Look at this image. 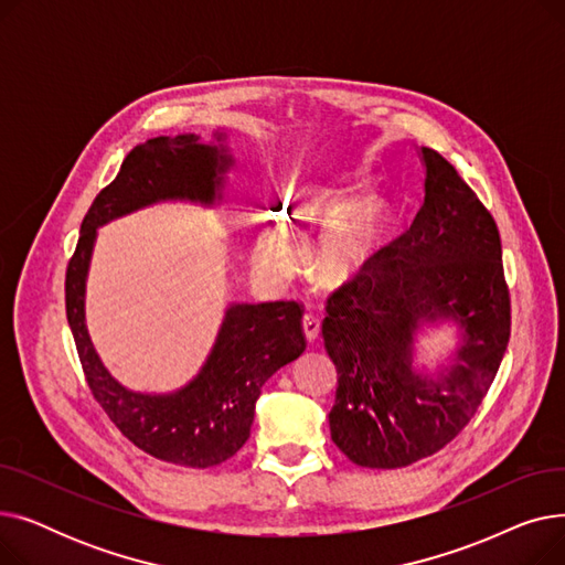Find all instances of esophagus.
Returning <instances> with one entry per match:
<instances>
[{
    "label": "esophagus",
    "mask_w": 565,
    "mask_h": 565,
    "mask_svg": "<svg viewBox=\"0 0 565 565\" xmlns=\"http://www.w3.org/2000/svg\"><path fill=\"white\" fill-rule=\"evenodd\" d=\"M302 330H305V337L309 343H313L320 334V320L313 316V313H305L302 318Z\"/></svg>",
    "instance_id": "obj_1"
}]
</instances>
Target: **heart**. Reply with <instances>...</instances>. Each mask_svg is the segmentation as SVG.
<instances>
[{
  "mask_svg": "<svg viewBox=\"0 0 565 565\" xmlns=\"http://www.w3.org/2000/svg\"><path fill=\"white\" fill-rule=\"evenodd\" d=\"M324 203L316 201L300 213L302 222H318L324 215ZM380 233V205L364 201L345 207L324 220L313 254L316 273L322 281L339 284L364 270L373 256ZM256 263L273 277H288L298 267V249L281 226H267L256 241Z\"/></svg>",
  "mask_w": 565,
  "mask_h": 565,
  "instance_id": "b5f03b06",
  "label": "heart"
}]
</instances>
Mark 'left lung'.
Returning a JSON list of instances; mask_svg holds the SVG:
<instances>
[{"label": "left lung", "instance_id": "1", "mask_svg": "<svg viewBox=\"0 0 565 565\" xmlns=\"http://www.w3.org/2000/svg\"><path fill=\"white\" fill-rule=\"evenodd\" d=\"M417 217L328 298L324 350L337 366L330 430L360 467L396 469L437 454L469 424L511 337L501 237L456 167L422 148ZM454 319L461 345L437 376L413 371V337Z\"/></svg>", "mask_w": 565, "mask_h": 565}]
</instances>
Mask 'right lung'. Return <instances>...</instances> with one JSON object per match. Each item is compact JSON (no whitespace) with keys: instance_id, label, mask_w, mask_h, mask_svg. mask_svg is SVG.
Here are the masks:
<instances>
[{"instance_id":"add662e5","label":"right lung","mask_w":565,"mask_h":565,"mask_svg":"<svg viewBox=\"0 0 565 565\" xmlns=\"http://www.w3.org/2000/svg\"><path fill=\"white\" fill-rule=\"evenodd\" d=\"M231 164L222 143H201L194 135L156 137L135 146L84 215L66 267V316L94 398L137 449L196 469L233 458L249 439L265 380L307 348L302 307L295 300L231 305L201 373L183 390L153 396L126 390L103 366L84 322V281L98 226L158 201L211 205L222 199Z\"/></svg>"}]
</instances>
